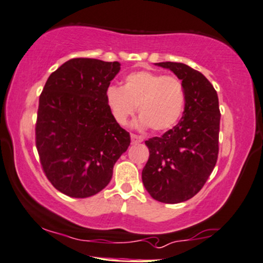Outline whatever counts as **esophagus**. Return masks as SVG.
<instances>
[{"mask_svg": "<svg viewBox=\"0 0 263 263\" xmlns=\"http://www.w3.org/2000/svg\"><path fill=\"white\" fill-rule=\"evenodd\" d=\"M131 141H132V144H138V143H141L143 140H142V137H140V136L131 135Z\"/></svg>", "mask_w": 263, "mask_h": 263, "instance_id": "obj_1", "label": "esophagus"}]
</instances>
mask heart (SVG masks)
Instances as JSON below:
<instances>
[{
  "label": "heart",
  "mask_w": 263,
  "mask_h": 263,
  "mask_svg": "<svg viewBox=\"0 0 263 263\" xmlns=\"http://www.w3.org/2000/svg\"><path fill=\"white\" fill-rule=\"evenodd\" d=\"M185 88L174 76L151 71L127 74L123 85H110L105 91V103L112 119L126 125L138 106V128L166 131L181 118L185 107Z\"/></svg>",
  "instance_id": "obj_1"
}]
</instances>
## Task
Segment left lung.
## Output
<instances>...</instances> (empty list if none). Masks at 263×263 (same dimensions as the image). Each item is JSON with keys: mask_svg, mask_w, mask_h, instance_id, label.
Here are the masks:
<instances>
[{"mask_svg": "<svg viewBox=\"0 0 263 263\" xmlns=\"http://www.w3.org/2000/svg\"><path fill=\"white\" fill-rule=\"evenodd\" d=\"M185 88V109L176 126L145 141L149 158L142 181L154 200L180 203L192 198L210 178L218 159L220 111L217 91L201 72L181 62H159Z\"/></svg>", "mask_w": 263, "mask_h": 263, "instance_id": "8db88e82", "label": "left lung"}]
</instances>
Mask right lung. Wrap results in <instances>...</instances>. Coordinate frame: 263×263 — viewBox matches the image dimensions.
Instances as JSON below:
<instances>
[{
    "label": "right lung",
    "mask_w": 263,
    "mask_h": 263,
    "mask_svg": "<svg viewBox=\"0 0 263 263\" xmlns=\"http://www.w3.org/2000/svg\"><path fill=\"white\" fill-rule=\"evenodd\" d=\"M120 66L68 60L50 74L40 94L35 126L40 163L53 187L69 197H90L107 186L131 142L105 103Z\"/></svg>",
    "instance_id": "1"
}]
</instances>
